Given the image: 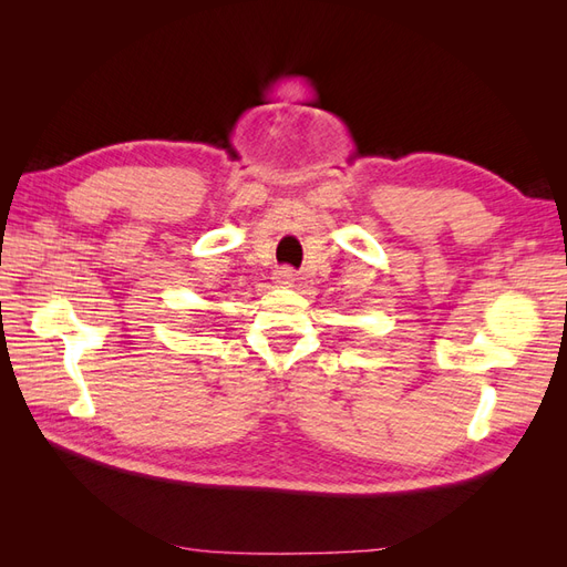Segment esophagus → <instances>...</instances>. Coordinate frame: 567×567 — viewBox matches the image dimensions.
I'll list each match as a JSON object with an SVG mask.
<instances>
[{"label": "esophagus", "mask_w": 567, "mask_h": 567, "mask_svg": "<svg viewBox=\"0 0 567 567\" xmlns=\"http://www.w3.org/2000/svg\"><path fill=\"white\" fill-rule=\"evenodd\" d=\"M274 284L277 286H281V288H288V286H293L296 284V271L290 269V267H279V269H274Z\"/></svg>", "instance_id": "1"}]
</instances>
